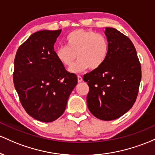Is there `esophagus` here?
I'll use <instances>...</instances> for the list:
<instances>
[{"label":"esophagus","instance_id":"1","mask_svg":"<svg viewBox=\"0 0 155 155\" xmlns=\"http://www.w3.org/2000/svg\"><path fill=\"white\" fill-rule=\"evenodd\" d=\"M83 81V78L81 77V76L78 75V83H81Z\"/></svg>","mask_w":155,"mask_h":155}]
</instances>
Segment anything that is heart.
<instances>
[{
    "instance_id": "heart-1",
    "label": "heart",
    "mask_w": 155,
    "mask_h": 155,
    "mask_svg": "<svg viewBox=\"0 0 155 155\" xmlns=\"http://www.w3.org/2000/svg\"><path fill=\"white\" fill-rule=\"evenodd\" d=\"M67 46L55 50V56L64 66L70 67L78 58V61L69 69L72 73H79L89 68H100L109 53V42L102 34L91 30L78 29L66 38Z\"/></svg>"
}]
</instances>
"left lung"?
<instances>
[{
  "label": "left lung",
  "instance_id": "left-lung-1",
  "mask_svg": "<svg viewBox=\"0 0 155 155\" xmlns=\"http://www.w3.org/2000/svg\"><path fill=\"white\" fill-rule=\"evenodd\" d=\"M109 53L103 65L83 76L89 91L87 105L97 119H118L133 107L141 80L136 50L129 38L114 28H106Z\"/></svg>",
  "mask_w": 155,
  "mask_h": 155
}]
</instances>
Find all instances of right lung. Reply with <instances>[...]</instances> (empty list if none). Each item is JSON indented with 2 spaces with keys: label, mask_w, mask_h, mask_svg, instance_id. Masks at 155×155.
I'll return each instance as SVG.
<instances>
[{
  "label": "right lung",
  "mask_w": 155,
  "mask_h": 155,
  "mask_svg": "<svg viewBox=\"0 0 155 155\" xmlns=\"http://www.w3.org/2000/svg\"><path fill=\"white\" fill-rule=\"evenodd\" d=\"M61 30H43L29 36L17 50L13 80L22 107L31 117L51 122L64 114L76 74L55 56L54 44Z\"/></svg>",
  "instance_id": "right-lung-1"
}]
</instances>
